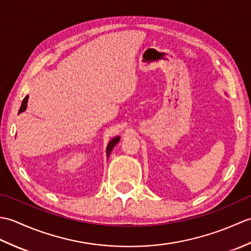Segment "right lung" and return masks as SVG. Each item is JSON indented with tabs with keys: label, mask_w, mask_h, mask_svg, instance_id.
Masks as SVG:
<instances>
[{
	"label": "right lung",
	"mask_w": 251,
	"mask_h": 251,
	"mask_svg": "<svg viewBox=\"0 0 251 251\" xmlns=\"http://www.w3.org/2000/svg\"><path fill=\"white\" fill-rule=\"evenodd\" d=\"M28 98H29V96L26 95L25 97V99L23 100V103H21V106H20V109H19V112H18V113H21V112L25 111V109H26V103H28ZM120 139H121L120 137H114L113 139H112V140L109 142L108 147H106V157H109V156H110L111 151L113 150V148L117 145V143H119Z\"/></svg>",
	"instance_id": "1"
}]
</instances>
